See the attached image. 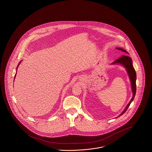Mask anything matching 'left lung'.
<instances>
[{"label":"left lung","mask_w":152,"mask_h":152,"mask_svg":"<svg viewBox=\"0 0 152 152\" xmlns=\"http://www.w3.org/2000/svg\"><path fill=\"white\" fill-rule=\"evenodd\" d=\"M116 49L120 50V51H123V52L126 53L127 54H129V53L124 50L122 48H116ZM112 64H121L122 65L123 67H124L125 69L127 71V73L128 74L129 78H130V81L131 83V86H132V90L133 92V96L132 99L130 100V101H129V104L126 105V107L125 108L124 110L121 113V114H120L119 116H118L117 118L119 117L120 116L123 115V114H124L126 112V111L127 110L128 108L130 106L131 102L133 101L134 97L136 94V90H137V88H136V80H137V75H136V72L135 71V69L134 68L133 66V62L132 58L128 56H122L121 57H120L119 58H118V60H116L114 62H113Z\"/></svg>","instance_id":"1"}]
</instances>
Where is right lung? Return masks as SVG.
Segmentation results:
<instances>
[{
	"instance_id": "obj_1",
	"label": "right lung",
	"mask_w": 152,
	"mask_h": 152,
	"mask_svg": "<svg viewBox=\"0 0 152 152\" xmlns=\"http://www.w3.org/2000/svg\"><path fill=\"white\" fill-rule=\"evenodd\" d=\"M21 62H22V61H20L19 62L18 64V66H17V69H18V67L19 65L21 63ZM16 73H17V72H16ZM15 76H16V74H15V76H14V79H15Z\"/></svg>"
}]
</instances>
